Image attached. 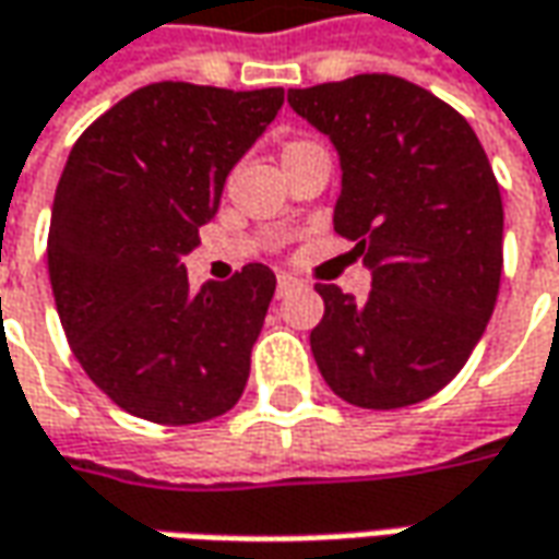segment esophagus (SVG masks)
<instances>
[{
  "label": "esophagus",
  "mask_w": 559,
  "mask_h": 559,
  "mask_svg": "<svg viewBox=\"0 0 559 559\" xmlns=\"http://www.w3.org/2000/svg\"><path fill=\"white\" fill-rule=\"evenodd\" d=\"M299 287V278L294 275H278V297H287L290 290H297Z\"/></svg>",
  "instance_id": "esophagus-1"
}]
</instances>
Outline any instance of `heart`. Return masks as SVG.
Instances as JSON below:
<instances>
[{
  "mask_svg": "<svg viewBox=\"0 0 559 559\" xmlns=\"http://www.w3.org/2000/svg\"><path fill=\"white\" fill-rule=\"evenodd\" d=\"M297 145H302V142H294V145H287V147H297ZM287 147H284V151H287Z\"/></svg>",
  "mask_w": 559,
  "mask_h": 559,
  "instance_id": "obj_1",
  "label": "heart"
}]
</instances>
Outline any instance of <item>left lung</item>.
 Returning a JSON list of instances; mask_svg holds the SVG:
<instances>
[{
	"label": "left lung",
	"mask_w": 559,
	"mask_h": 559,
	"mask_svg": "<svg viewBox=\"0 0 559 559\" xmlns=\"http://www.w3.org/2000/svg\"><path fill=\"white\" fill-rule=\"evenodd\" d=\"M287 102L337 147L334 228L371 269L361 302L316 287L318 371L358 408L417 405L464 368L498 299L504 210L489 157L454 107L390 73Z\"/></svg>",
	"instance_id": "8db88e82"
}]
</instances>
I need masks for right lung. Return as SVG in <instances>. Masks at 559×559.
Masks as SVG:
<instances>
[{
	"label": "right lung",
	"instance_id": "obj_1",
	"mask_svg": "<svg viewBox=\"0 0 559 559\" xmlns=\"http://www.w3.org/2000/svg\"><path fill=\"white\" fill-rule=\"evenodd\" d=\"M284 88L151 83L73 145L51 203L49 278L73 356L142 420L185 427L241 399L275 272L250 262L191 290L182 257Z\"/></svg>",
	"mask_w": 559,
	"mask_h": 559
}]
</instances>
